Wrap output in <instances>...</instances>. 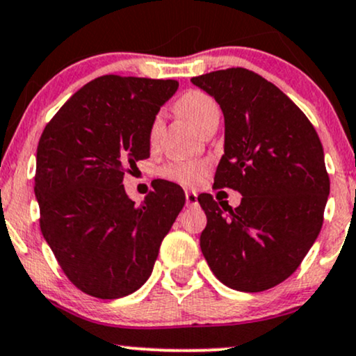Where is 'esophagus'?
Instances as JSON below:
<instances>
[{
	"mask_svg": "<svg viewBox=\"0 0 356 356\" xmlns=\"http://www.w3.org/2000/svg\"><path fill=\"white\" fill-rule=\"evenodd\" d=\"M197 204H199V202H197V194H195V192L187 191L186 192V205H187V207H195Z\"/></svg>",
	"mask_w": 356,
	"mask_h": 356,
	"instance_id": "obj_1",
	"label": "esophagus"
}]
</instances>
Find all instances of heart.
I'll use <instances>...</instances> for the list:
<instances>
[{
    "label": "heart",
    "mask_w": 356,
    "mask_h": 356,
    "mask_svg": "<svg viewBox=\"0 0 356 356\" xmlns=\"http://www.w3.org/2000/svg\"><path fill=\"white\" fill-rule=\"evenodd\" d=\"M175 108L184 118L189 121L197 129L204 126L209 119L219 115V106L211 94L199 91V89H189L179 97ZM161 129V115L152 119L151 129H149V140L156 143ZM207 172V165L204 162L195 161H174L165 164L161 169V175L165 181L181 184V186H197L202 182Z\"/></svg>",
    "instance_id": "b5f03b06"
}]
</instances>
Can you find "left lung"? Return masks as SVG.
<instances>
[{
	"instance_id": "8db88e82",
	"label": "left lung",
	"mask_w": 356,
	"mask_h": 356,
	"mask_svg": "<svg viewBox=\"0 0 356 356\" xmlns=\"http://www.w3.org/2000/svg\"><path fill=\"white\" fill-rule=\"evenodd\" d=\"M192 83L220 104L224 156L213 186L242 194L238 207L197 197L207 216L200 250L222 284L264 292L300 267L323 224L330 177L315 127L275 84L245 67Z\"/></svg>"
}]
</instances>
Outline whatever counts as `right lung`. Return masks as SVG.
<instances>
[{
  "label": "right lung",
  "mask_w": 356,
  "mask_h": 356,
  "mask_svg": "<svg viewBox=\"0 0 356 356\" xmlns=\"http://www.w3.org/2000/svg\"><path fill=\"white\" fill-rule=\"evenodd\" d=\"M177 86L101 76L72 94L40 137L34 194L41 232L64 275L91 297L136 292L186 204L181 187L162 179L137 207L122 186L124 174L149 157L152 119Z\"/></svg>",
  "instance_id": "add662e5"
}]
</instances>
